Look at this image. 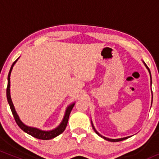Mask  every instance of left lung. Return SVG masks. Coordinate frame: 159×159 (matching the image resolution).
<instances>
[{
    "label": "left lung",
    "instance_id": "8db88e82",
    "mask_svg": "<svg viewBox=\"0 0 159 159\" xmlns=\"http://www.w3.org/2000/svg\"><path fill=\"white\" fill-rule=\"evenodd\" d=\"M143 63L144 66H146V68H147V69H148V71H149V75H150V80H151V81H150V84H151V85H152V77H151V72H150V70H149V69L148 68V66H147V64H146V63H144L143 61ZM91 123H92V126H93V130L95 131V132H96V134H97L98 136H100V137H101V138H104V139H105V140H108V141H111V142H119V141H121V140H124L127 139V138H130V136H129V137H125V138H117V139H111V138H106V137H104V136L102 135V134H100L99 133H98V132H97V131H96V129H95V127H94L93 124V122H92V121H91Z\"/></svg>",
    "mask_w": 159,
    "mask_h": 159
}]
</instances>
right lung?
Here are the masks:
<instances>
[{
	"instance_id": "obj_1",
	"label": "right lung",
	"mask_w": 159,
	"mask_h": 159,
	"mask_svg": "<svg viewBox=\"0 0 159 159\" xmlns=\"http://www.w3.org/2000/svg\"><path fill=\"white\" fill-rule=\"evenodd\" d=\"M18 58L16 61L12 63V66H11L10 72H9L8 74V84H7V101H8L9 105H10V109L12 111V114H13L14 118H15V120L17 123V125L20 127V129H21L25 132H26L27 134H30L34 138H37V139H41V140H50L52 139V138H54L55 137L58 136L59 134H61V133H63L64 132L66 127L67 125V123H68V120L69 117V114H70L71 111H72V108H73L74 105H75V102L70 104L68 107H66L65 111V114L64 116H63V120L61 121V124L58 125L57 127H56L55 129H52V130L50 131H44V130H41V129H37V128H34V127H31V126H28V125H25V123L20 120L19 115L17 114V112H16L15 107H14L13 103L12 102V98H11V96H10V75H11V72H12V68H13L14 65L16 64V63L17 62Z\"/></svg>"
}]
</instances>
